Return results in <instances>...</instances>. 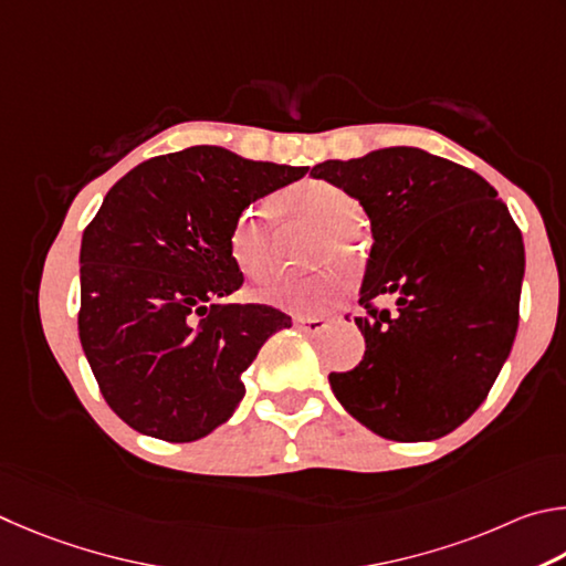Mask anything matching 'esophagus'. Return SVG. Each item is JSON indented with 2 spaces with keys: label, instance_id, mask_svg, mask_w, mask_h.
Masks as SVG:
<instances>
[{
  "label": "esophagus",
  "instance_id": "1",
  "mask_svg": "<svg viewBox=\"0 0 566 566\" xmlns=\"http://www.w3.org/2000/svg\"><path fill=\"white\" fill-rule=\"evenodd\" d=\"M328 321L325 318H295V328L303 331L305 335H318L328 328Z\"/></svg>",
  "mask_w": 566,
  "mask_h": 566
}]
</instances>
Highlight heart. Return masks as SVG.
<instances>
[{
  "instance_id": "heart-1",
  "label": "heart",
  "mask_w": 566,
  "mask_h": 566,
  "mask_svg": "<svg viewBox=\"0 0 566 566\" xmlns=\"http://www.w3.org/2000/svg\"><path fill=\"white\" fill-rule=\"evenodd\" d=\"M275 211L291 226H308L318 231L311 248L315 263H331L335 255L355 263L360 253V238L355 226L360 221V203L328 181H303L275 196ZM231 255L238 268L251 277H265L275 271L273 226L261 208H248L231 228ZM345 277L340 271H325L311 277H277L258 291L263 301L277 308L313 315L340 298Z\"/></svg>"
}]
</instances>
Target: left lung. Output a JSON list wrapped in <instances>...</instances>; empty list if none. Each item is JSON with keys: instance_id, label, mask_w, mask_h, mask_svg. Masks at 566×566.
<instances>
[{"instance_id": "1", "label": "left lung", "mask_w": 566, "mask_h": 566, "mask_svg": "<svg viewBox=\"0 0 566 566\" xmlns=\"http://www.w3.org/2000/svg\"><path fill=\"white\" fill-rule=\"evenodd\" d=\"M370 218L373 245L355 318L365 355L331 373L335 398L375 434L428 442L470 418L510 358L520 323L524 243L507 206L470 168L392 146L323 161ZM390 297L392 310H375Z\"/></svg>"}]
</instances>
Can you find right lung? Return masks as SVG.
I'll return each instance as SVG.
<instances>
[{
  "instance_id": "add662e5",
  "label": "right lung",
  "mask_w": 566,
  "mask_h": 566,
  "mask_svg": "<svg viewBox=\"0 0 566 566\" xmlns=\"http://www.w3.org/2000/svg\"><path fill=\"white\" fill-rule=\"evenodd\" d=\"M308 166L221 146L148 158L106 193L82 238L78 338L104 400L136 432L193 442L235 412L241 375L291 315L211 305L241 289L235 218Z\"/></svg>"
}]
</instances>
